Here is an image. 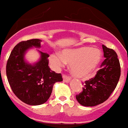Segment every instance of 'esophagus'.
Returning <instances> with one entry per match:
<instances>
[{
	"label": "esophagus",
	"mask_w": 128,
	"mask_h": 128,
	"mask_svg": "<svg viewBox=\"0 0 128 128\" xmlns=\"http://www.w3.org/2000/svg\"><path fill=\"white\" fill-rule=\"evenodd\" d=\"M71 80V78L69 76H67L66 75H63V80L66 82H69Z\"/></svg>",
	"instance_id": "34e87169"
}]
</instances>
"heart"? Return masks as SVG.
I'll list each match as a JSON object with an SVG mask.
<instances>
[{
	"label": "heart",
	"mask_w": 128,
	"mask_h": 128,
	"mask_svg": "<svg viewBox=\"0 0 128 128\" xmlns=\"http://www.w3.org/2000/svg\"><path fill=\"white\" fill-rule=\"evenodd\" d=\"M102 53L95 48L82 47L75 49L64 50L62 55L52 54L49 61L54 67L60 68L66 62L71 65V72L75 77L86 79L90 76L98 65Z\"/></svg>",
	"instance_id": "heart-1"
}]
</instances>
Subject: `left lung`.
<instances>
[{"mask_svg": "<svg viewBox=\"0 0 128 128\" xmlns=\"http://www.w3.org/2000/svg\"><path fill=\"white\" fill-rule=\"evenodd\" d=\"M106 58L100 69L93 78L86 80L82 91L76 95L77 102L83 106L92 107L106 102L114 90L120 76V65L113 49L102 45Z\"/></svg>", "mask_w": 128, "mask_h": 128, "instance_id": "obj_1", "label": "left lung"}]
</instances>
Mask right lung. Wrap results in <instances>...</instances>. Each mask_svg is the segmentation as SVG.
Wrapping results in <instances>:
<instances>
[{"label": "right lung", "instance_id": "right-lung-1", "mask_svg": "<svg viewBox=\"0 0 128 128\" xmlns=\"http://www.w3.org/2000/svg\"><path fill=\"white\" fill-rule=\"evenodd\" d=\"M42 40L32 39L17 44L6 64V76L15 95L22 102L30 106L46 103L55 82L62 80L61 74H56L49 67V54L40 51L41 58L36 64H28L24 55L32 46L40 48Z\"/></svg>", "mask_w": 128, "mask_h": 128}]
</instances>
